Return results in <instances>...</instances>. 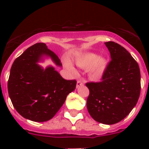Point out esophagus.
I'll list each match as a JSON object with an SVG mask.
<instances>
[{"instance_id": "obj_1", "label": "esophagus", "mask_w": 149, "mask_h": 149, "mask_svg": "<svg viewBox=\"0 0 149 149\" xmlns=\"http://www.w3.org/2000/svg\"><path fill=\"white\" fill-rule=\"evenodd\" d=\"M84 84V82H83V81H77V88H78V87H80V86H83Z\"/></svg>"}]
</instances>
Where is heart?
I'll use <instances>...</instances> for the list:
<instances>
[{
  "mask_svg": "<svg viewBox=\"0 0 149 149\" xmlns=\"http://www.w3.org/2000/svg\"><path fill=\"white\" fill-rule=\"evenodd\" d=\"M76 65L83 69H89V76L93 80H98L103 76L108 65V60L95 53H85L79 55L75 59ZM65 65L70 72L75 70L71 62L65 61Z\"/></svg>",
  "mask_w": 149,
  "mask_h": 149,
  "instance_id": "1",
  "label": "heart"
}]
</instances>
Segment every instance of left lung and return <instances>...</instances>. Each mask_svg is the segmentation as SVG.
Listing matches in <instances>:
<instances>
[{
  "label": "left lung",
  "instance_id": "1",
  "mask_svg": "<svg viewBox=\"0 0 149 149\" xmlns=\"http://www.w3.org/2000/svg\"><path fill=\"white\" fill-rule=\"evenodd\" d=\"M111 56L101 81L87 83L86 101L94 120L113 125L125 119L136 106L140 94V71L136 61L120 45L104 43Z\"/></svg>",
  "mask_w": 149,
  "mask_h": 149
}]
</instances>
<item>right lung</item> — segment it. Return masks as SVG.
Listing matches in <instances>:
<instances>
[{"instance_id": "right-lung-1", "label": "right lung", "mask_w": 149, "mask_h": 149, "mask_svg": "<svg viewBox=\"0 0 149 149\" xmlns=\"http://www.w3.org/2000/svg\"><path fill=\"white\" fill-rule=\"evenodd\" d=\"M45 57L62 66L58 56L45 43H36L15 59L8 81V93L15 109L33 122L52 119L77 84L75 80L63 78L51 65L41 66L39 63Z\"/></svg>"}]
</instances>
